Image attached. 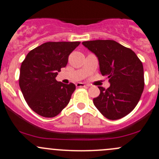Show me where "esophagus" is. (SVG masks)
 <instances>
[{
  "label": "esophagus",
  "instance_id": "obj_1",
  "mask_svg": "<svg viewBox=\"0 0 159 159\" xmlns=\"http://www.w3.org/2000/svg\"><path fill=\"white\" fill-rule=\"evenodd\" d=\"M86 86H88V85H86V84H84V83H81V82H79V83H77V84H76V87H78V88L86 87Z\"/></svg>",
  "mask_w": 159,
  "mask_h": 159
}]
</instances>
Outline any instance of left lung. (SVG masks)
Returning a JSON list of instances; mask_svg holds the SVG:
<instances>
[{"label":"left lung","mask_w":159,"mask_h":159,"mask_svg":"<svg viewBox=\"0 0 159 159\" xmlns=\"http://www.w3.org/2000/svg\"><path fill=\"white\" fill-rule=\"evenodd\" d=\"M98 58L101 73L108 78L107 89L98 87L100 94L93 99L98 110L110 120L129 115L137 104L145 87L143 65L135 53L112 40L82 42Z\"/></svg>","instance_id":"obj_1"}]
</instances>
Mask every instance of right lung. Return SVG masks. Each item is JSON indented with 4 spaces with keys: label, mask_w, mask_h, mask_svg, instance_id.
Returning a JSON list of instances; mask_svg holds the SVG:
<instances>
[{
    "label": "right lung",
    "mask_w": 159,
    "mask_h": 159,
    "mask_svg": "<svg viewBox=\"0 0 159 159\" xmlns=\"http://www.w3.org/2000/svg\"><path fill=\"white\" fill-rule=\"evenodd\" d=\"M80 43H44L31 50L22 62L19 85L28 106L41 116L55 117L69 103L75 85L58 82L55 78Z\"/></svg>",
    "instance_id": "right-lung-1"
}]
</instances>
